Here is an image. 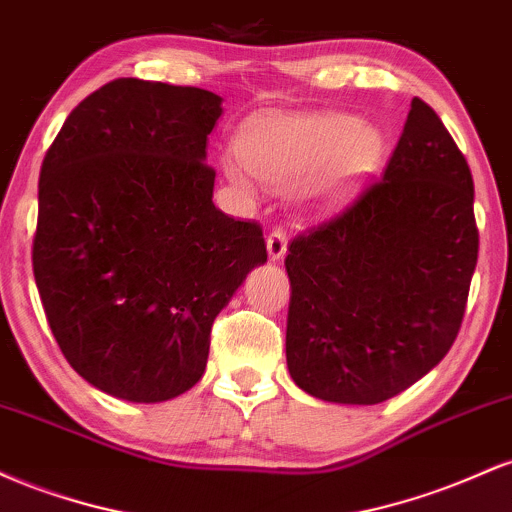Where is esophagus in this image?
Masks as SVG:
<instances>
[{
    "label": "esophagus",
    "instance_id": "34e87169",
    "mask_svg": "<svg viewBox=\"0 0 512 512\" xmlns=\"http://www.w3.org/2000/svg\"><path fill=\"white\" fill-rule=\"evenodd\" d=\"M286 243H289V240H286V233L281 231V228H274V231L267 236L269 260H274V262L281 260V257L286 255Z\"/></svg>",
    "mask_w": 512,
    "mask_h": 512
}]
</instances>
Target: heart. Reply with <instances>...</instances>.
<instances>
[{
    "label": "heart",
    "instance_id": "obj_1",
    "mask_svg": "<svg viewBox=\"0 0 512 512\" xmlns=\"http://www.w3.org/2000/svg\"><path fill=\"white\" fill-rule=\"evenodd\" d=\"M238 158L223 161V173L243 192L257 178L274 190L293 187L310 214H327L349 199L380 166L383 129L339 110L262 113L250 117L236 137Z\"/></svg>",
    "mask_w": 512,
    "mask_h": 512
}]
</instances>
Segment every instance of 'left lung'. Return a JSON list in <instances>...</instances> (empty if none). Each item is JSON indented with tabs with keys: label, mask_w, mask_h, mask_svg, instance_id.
I'll list each match as a JSON object with an SVG mask.
<instances>
[{
	"label": "left lung",
	"mask_w": 512,
	"mask_h": 512,
	"mask_svg": "<svg viewBox=\"0 0 512 512\" xmlns=\"http://www.w3.org/2000/svg\"><path fill=\"white\" fill-rule=\"evenodd\" d=\"M477 252L472 173L414 98L383 178L291 240L293 383L325 402L380 404L424 378L460 332Z\"/></svg>",
	"instance_id": "8db88e82"
}]
</instances>
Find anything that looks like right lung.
<instances>
[{
  "label": "right lung",
  "instance_id": "obj_1",
  "mask_svg": "<svg viewBox=\"0 0 512 512\" xmlns=\"http://www.w3.org/2000/svg\"><path fill=\"white\" fill-rule=\"evenodd\" d=\"M221 96L117 79L69 113L38 182L33 274L76 373L166 402L204 375L216 315L257 264L262 228L214 207L207 137Z\"/></svg>",
  "mask_w": 512,
  "mask_h": 512
}]
</instances>
